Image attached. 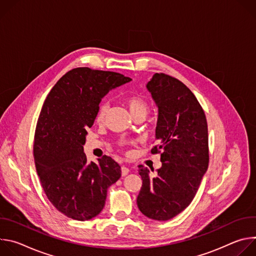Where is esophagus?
I'll return each mask as SVG.
<instances>
[{
  "label": "esophagus",
  "instance_id": "obj_1",
  "mask_svg": "<svg viewBox=\"0 0 256 256\" xmlns=\"http://www.w3.org/2000/svg\"><path fill=\"white\" fill-rule=\"evenodd\" d=\"M130 172V169L126 167V166H122V176H126V175H128V173Z\"/></svg>",
  "mask_w": 256,
  "mask_h": 256
}]
</instances>
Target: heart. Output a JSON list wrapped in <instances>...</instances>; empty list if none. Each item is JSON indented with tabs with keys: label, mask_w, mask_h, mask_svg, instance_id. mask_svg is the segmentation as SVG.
<instances>
[{
	"label": "heart",
	"mask_w": 256,
	"mask_h": 256,
	"mask_svg": "<svg viewBox=\"0 0 256 256\" xmlns=\"http://www.w3.org/2000/svg\"><path fill=\"white\" fill-rule=\"evenodd\" d=\"M126 103H128L130 110L134 116H136L138 114L147 116V114L149 112L148 102L146 101V99L142 96H140L138 94L128 95L126 97ZM108 107L109 106H108L107 101L101 102V104L99 105V108H98L97 116H96V120L98 122H102L104 120V118L108 112Z\"/></svg>",
	"instance_id": "b5f03b06"
}]
</instances>
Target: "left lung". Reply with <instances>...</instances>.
<instances>
[{
    "label": "left lung",
    "instance_id": "8db88e82",
    "mask_svg": "<svg viewBox=\"0 0 256 256\" xmlns=\"http://www.w3.org/2000/svg\"><path fill=\"white\" fill-rule=\"evenodd\" d=\"M147 88L159 110L151 153H161L162 167L150 178L148 168L138 166L136 204L146 216L167 221L190 204L208 169V124L196 97L178 79L156 72Z\"/></svg>",
    "mask_w": 256,
    "mask_h": 256
}]
</instances>
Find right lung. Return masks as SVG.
Returning a JSON list of instances; mask_svg holds the SVG:
<instances>
[{"label": "right lung", "mask_w": 256, "mask_h": 256, "mask_svg": "<svg viewBox=\"0 0 256 256\" xmlns=\"http://www.w3.org/2000/svg\"><path fill=\"white\" fill-rule=\"evenodd\" d=\"M130 80L116 72L76 68L56 82L44 103L34 134V162L48 198L68 218L87 221L99 214L108 188L122 176L112 157L88 163L83 146L101 98Z\"/></svg>", "instance_id": "1"}]
</instances>
